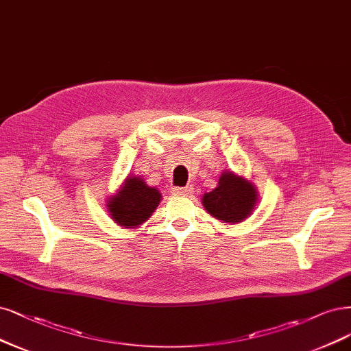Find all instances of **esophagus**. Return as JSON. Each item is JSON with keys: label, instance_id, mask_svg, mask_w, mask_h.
Here are the masks:
<instances>
[{"label": "esophagus", "instance_id": "esophagus-1", "mask_svg": "<svg viewBox=\"0 0 351 351\" xmlns=\"http://www.w3.org/2000/svg\"><path fill=\"white\" fill-rule=\"evenodd\" d=\"M171 191H173V195H176V196H189L190 193L193 191V187H191V186H186V187H173Z\"/></svg>", "mask_w": 351, "mask_h": 351}]
</instances>
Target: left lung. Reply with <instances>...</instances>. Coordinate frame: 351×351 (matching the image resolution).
I'll list each match as a JSON object with an SVG mask.
<instances>
[{"label":"left lung","instance_id":"left-lung-1","mask_svg":"<svg viewBox=\"0 0 351 351\" xmlns=\"http://www.w3.org/2000/svg\"><path fill=\"white\" fill-rule=\"evenodd\" d=\"M257 196V190L251 181L232 171H223L217 181V187L210 193H204L202 203L216 219L238 223L252 213Z\"/></svg>","mask_w":351,"mask_h":351}]
</instances>
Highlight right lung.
<instances>
[{"label":"right lung","mask_w":351,"mask_h":351,"mask_svg":"<svg viewBox=\"0 0 351 351\" xmlns=\"http://www.w3.org/2000/svg\"><path fill=\"white\" fill-rule=\"evenodd\" d=\"M161 193L141 177L129 176L114 196L107 200L112 219L122 228H136L149 219L161 202Z\"/></svg>","instance_id":"obj_1"}]
</instances>
